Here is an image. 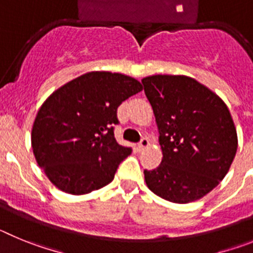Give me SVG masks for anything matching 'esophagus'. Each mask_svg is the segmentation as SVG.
<instances>
[{"mask_svg": "<svg viewBox=\"0 0 253 253\" xmlns=\"http://www.w3.org/2000/svg\"><path fill=\"white\" fill-rule=\"evenodd\" d=\"M148 146H149L148 138H142V139H140V142L138 143V149H139V151H143V149L147 148Z\"/></svg>", "mask_w": 253, "mask_h": 253, "instance_id": "obj_1", "label": "esophagus"}]
</instances>
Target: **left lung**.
I'll return each instance as SVG.
<instances>
[{
    "mask_svg": "<svg viewBox=\"0 0 253 253\" xmlns=\"http://www.w3.org/2000/svg\"><path fill=\"white\" fill-rule=\"evenodd\" d=\"M142 84L163 154L157 169H144L147 186L177 204L202 199L227 175L238 147L227 105L187 76H149Z\"/></svg>",
    "mask_w": 253,
    "mask_h": 253,
    "instance_id": "obj_1",
    "label": "left lung"
}]
</instances>
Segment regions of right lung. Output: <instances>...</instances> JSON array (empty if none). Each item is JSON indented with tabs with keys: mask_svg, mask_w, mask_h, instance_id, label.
Here are the masks:
<instances>
[{
	"mask_svg": "<svg viewBox=\"0 0 253 253\" xmlns=\"http://www.w3.org/2000/svg\"><path fill=\"white\" fill-rule=\"evenodd\" d=\"M142 91L135 78L122 73L88 72L49 96L37 114L31 147L51 184L84 195L106 186L131 153L114 137L118 107Z\"/></svg>",
	"mask_w": 253,
	"mask_h": 253,
	"instance_id": "1",
	"label": "right lung"
}]
</instances>
